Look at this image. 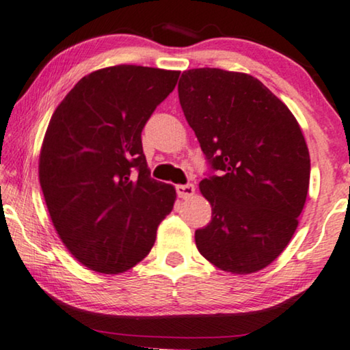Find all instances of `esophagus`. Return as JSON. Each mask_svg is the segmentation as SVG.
<instances>
[{
    "label": "esophagus",
    "instance_id": "34e87169",
    "mask_svg": "<svg viewBox=\"0 0 350 350\" xmlns=\"http://www.w3.org/2000/svg\"><path fill=\"white\" fill-rule=\"evenodd\" d=\"M176 191H177V195H179V198H182V200H187V198L195 195V185H193V184L177 185Z\"/></svg>",
    "mask_w": 350,
    "mask_h": 350
}]
</instances>
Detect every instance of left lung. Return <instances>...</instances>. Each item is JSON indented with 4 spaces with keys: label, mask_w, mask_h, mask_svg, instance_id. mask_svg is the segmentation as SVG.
Returning <instances> with one entry per match:
<instances>
[{
    "label": "left lung",
    "mask_w": 350,
    "mask_h": 350,
    "mask_svg": "<svg viewBox=\"0 0 350 350\" xmlns=\"http://www.w3.org/2000/svg\"><path fill=\"white\" fill-rule=\"evenodd\" d=\"M179 102L211 165L200 182L212 220L200 253L231 273H253L283 253L310 185V152L289 108L258 78L221 69L182 72Z\"/></svg>",
    "instance_id": "1"
}]
</instances>
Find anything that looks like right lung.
I'll return each instance as SVG.
<instances>
[{
	"label": "right lung",
	"instance_id": "obj_1",
	"mask_svg": "<svg viewBox=\"0 0 350 350\" xmlns=\"http://www.w3.org/2000/svg\"><path fill=\"white\" fill-rule=\"evenodd\" d=\"M180 72L113 66L83 77L50 119L39 180L62 243L85 267L122 273L148 256L176 190L150 177L142 132Z\"/></svg>",
	"mask_w": 350,
	"mask_h": 350
}]
</instances>
